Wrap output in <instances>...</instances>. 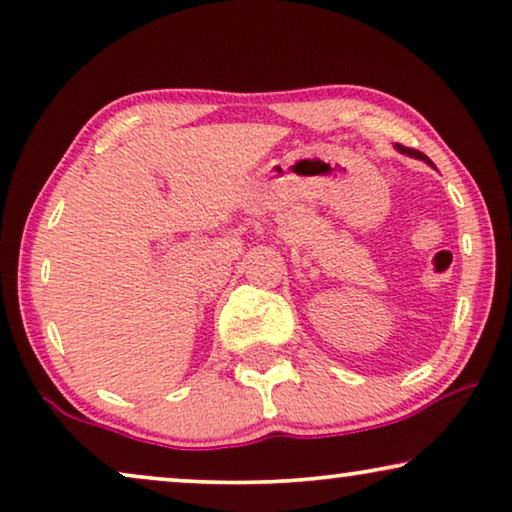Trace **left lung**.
I'll use <instances>...</instances> for the list:
<instances>
[{
    "label": "left lung",
    "instance_id": "1",
    "mask_svg": "<svg viewBox=\"0 0 512 512\" xmlns=\"http://www.w3.org/2000/svg\"><path fill=\"white\" fill-rule=\"evenodd\" d=\"M401 153H408V155H413V157H420V160H427V157H424L420 150H413V148H406V146H397Z\"/></svg>",
    "mask_w": 512,
    "mask_h": 512
}]
</instances>
